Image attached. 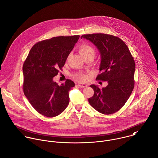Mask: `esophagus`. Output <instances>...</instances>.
<instances>
[{"instance_id": "esophagus-1", "label": "esophagus", "mask_w": 158, "mask_h": 158, "mask_svg": "<svg viewBox=\"0 0 158 158\" xmlns=\"http://www.w3.org/2000/svg\"><path fill=\"white\" fill-rule=\"evenodd\" d=\"M78 86L81 87V88H84V87H86L87 86V85L85 83H82V82H79L78 83Z\"/></svg>"}]
</instances>
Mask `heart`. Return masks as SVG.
<instances>
[{"label":"heart","instance_id":"heart-1","mask_svg":"<svg viewBox=\"0 0 158 158\" xmlns=\"http://www.w3.org/2000/svg\"><path fill=\"white\" fill-rule=\"evenodd\" d=\"M79 51L80 52V54L81 55V56L84 58L90 55L94 56V54H95V51L94 48L90 45L87 43L82 44L79 48ZM76 77L79 80L82 81H85L88 78V76L84 75V74H77L76 76Z\"/></svg>","mask_w":158,"mask_h":158}]
</instances>
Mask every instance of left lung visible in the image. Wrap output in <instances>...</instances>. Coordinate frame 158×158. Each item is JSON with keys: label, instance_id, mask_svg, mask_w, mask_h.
I'll return each instance as SVG.
<instances>
[{"label": "left lung", "instance_id": "left-lung-1", "mask_svg": "<svg viewBox=\"0 0 158 158\" xmlns=\"http://www.w3.org/2000/svg\"><path fill=\"white\" fill-rule=\"evenodd\" d=\"M98 49L101 62L97 80L107 81L106 87L90 85L94 91L89 98L98 112L109 115L118 111L127 102L135 85V63L127 44L118 37L104 33L83 35Z\"/></svg>", "mask_w": 158, "mask_h": 158}]
</instances>
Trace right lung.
<instances>
[{
	"instance_id": "right-lung-1",
	"label": "right lung",
	"mask_w": 158,
	"mask_h": 158,
	"mask_svg": "<svg viewBox=\"0 0 158 158\" xmlns=\"http://www.w3.org/2000/svg\"><path fill=\"white\" fill-rule=\"evenodd\" d=\"M79 35L56 36L40 41L30 49L23 65V92L40 114L54 117L69 103V92L75 84L70 79L59 85L53 81L79 40Z\"/></svg>"
}]
</instances>
